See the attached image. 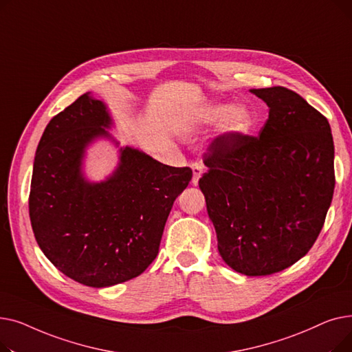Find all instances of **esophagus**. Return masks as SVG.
I'll return each mask as SVG.
<instances>
[{
  "instance_id": "1",
  "label": "esophagus",
  "mask_w": 352,
  "mask_h": 352,
  "mask_svg": "<svg viewBox=\"0 0 352 352\" xmlns=\"http://www.w3.org/2000/svg\"><path fill=\"white\" fill-rule=\"evenodd\" d=\"M202 173H204V165L199 162L192 164V186H198V181H199Z\"/></svg>"
}]
</instances>
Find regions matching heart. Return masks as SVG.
I'll list each match as a JSON object with an SVG mask.
<instances>
[{
  "mask_svg": "<svg viewBox=\"0 0 352 352\" xmlns=\"http://www.w3.org/2000/svg\"><path fill=\"white\" fill-rule=\"evenodd\" d=\"M221 118H224L221 131L227 135L245 134L252 125V114L245 105H235L230 108L226 104H218L210 107L202 120L207 124H212Z\"/></svg>",
  "mask_w": 352,
  "mask_h": 352,
  "instance_id": "heart-1",
  "label": "heart"
}]
</instances>
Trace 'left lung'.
<instances>
[{
  "mask_svg": "<svg viewBox=\"0 0 352 352\" xmlns=\"http://www.w3.org/2000/svg\"><path fill=\"white\" fill-rule=\"evenodd\" d=\"M270 108L258 137L219 135L199 178L218 251L250 276L283 271L316 243L336 187L328 120L285 87L250 89Z\"/></svg>",
  "mask_w": 352,
  "mask_h": 352,
  "instance_id": "1",
  "label": "left lung"
}]
</instances>
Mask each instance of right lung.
<instances>
[{
    "label": "right lung",
    "mask_w": 352,
    "mask_h": 352,
    "mask_svg": "<svg viewBox=\"0 0 352 352\" xmlns=\"http://www.w3.org/2000/svg\"><path fill=\"white\" fill-rule=\"evenodd\" d=\"M111 124L105 104L89 92L55 116L36 148L28 201L44 255L71 280L94 288L133 280L155 260L174 201L192 178L188 166L124 146L113 174L87 181L85 148L113 138L105 129Z\"/></svg>",
    "instance_id": "1"
}]
</instances>
